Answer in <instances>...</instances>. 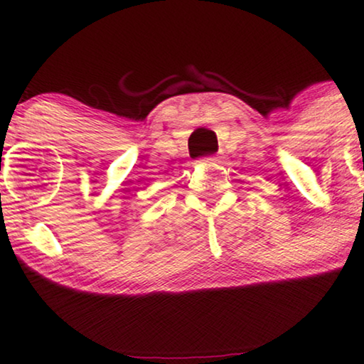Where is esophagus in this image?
Segmentation results:
<instances>
[{
  "instance_id": "esophagus-1",
  "label": "esophagus",
  "mask_w": 364,
  "mask_h": 364,
  "mask_svg": "<svg viewBox=\"0 0 364 364\" xmlns=\"http://www.w3.org/2000/svg\"><path fill=\"white\" fill-rule=\"evenodd\" d=\"M205 161H208V164H214V161H218V156L210 155V156H208V159H205Z\"/></svg>"
}]
</instances>
